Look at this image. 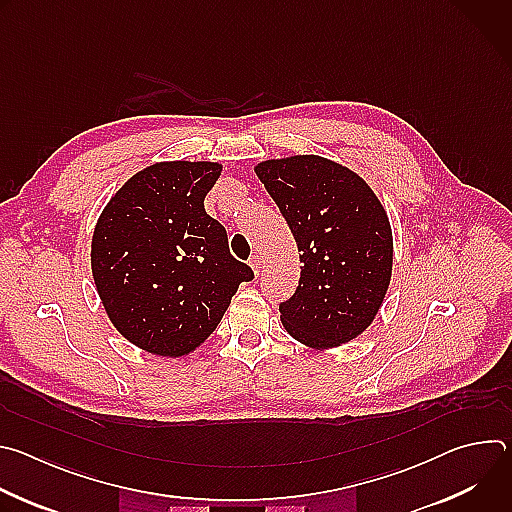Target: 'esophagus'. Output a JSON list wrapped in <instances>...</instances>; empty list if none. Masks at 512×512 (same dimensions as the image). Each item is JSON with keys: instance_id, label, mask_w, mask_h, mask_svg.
I'll return each instance as SVG.
<instances>
[{"instance_id": "1", "label": "esophagus", "mask_w": 512, "mask_h": 512, "mask_svg": "<svg viewBox=\"0 0 512 512\" xmlns=\"http://www.w3.org/2000/svg\"><path fill=\"white\" fill-rule=\"evenodd\" d=\"M249 265H251V269L255 271V275H259V269H261V257H259V255H253V257L249 259Z\"/></svg>"}]
</instances>
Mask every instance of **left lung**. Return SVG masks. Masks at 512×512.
Masks as SVG:
<instances>
[{
  "label": "left lung",
  "instance_id": "8db88e82",
  "mask_svg": "<svg viewBox=\"0 0 512 512\" xmlns=\"http://www.w3.org/2000/svg\"><path fill=\"white\" fill-rule=\"evenodd\" d=\"M296 239L302 265L281 322L312 348H334L367 330L391 281L389 216L360 176L320 156L255 168Z\"/></svg>",
  "mask_w": 512,
  "mask_h": 512
}]
</instances>
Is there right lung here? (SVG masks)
Here are the masks:
<instances>
[{"mask_svg":"<svg viewBox=\"0 0 512 512\" xmlns=\"http://www.w3.org/2000/svg\"><path fill=\"white\" fill-rule=\"evenodd\" d=\"M218 176L212 162L154 164L119 188L95 227L91 265L105 312L152 354L192 352L253 279L231 255L225 227L204 210Z\"/></svg>","mask_w":512,"mask_h":512,"instance_id":"add662e5","label":"right lung"}]
</instances>
